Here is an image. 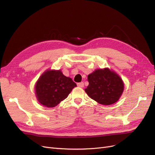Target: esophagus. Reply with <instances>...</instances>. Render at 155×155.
<instances>
[{
  "label": "esophagus",
  "instance_id": "34e87169",
  "mask_svg": "<svg viewBox=\"0 0 155 155\" xmlns=\"http://www.w3.org/2000/svg\"><path fill=\"white\" fill-rule=\"evenodd\" d=\"M78 86L79 87H84V83H83V82H81V83H78Z\"/></svg>",
  "mask_w": 155,
  "mask_h": 155
}]
</instances>
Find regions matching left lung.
<instances>
[{"instance_id": "obj_1", "label": "left lung", "mask_w": 155, "mask_h": 155, "mask_svg": "<svg viewBox=\"0 0 155 155\" xmlns=\"http://www.w3.org/2000/svg\"><path fill=\"white\" fill-rule=\"evenodd\" d=\"M87 78L89 85L85 91L100 104H114L122 95L124 83L118 74L109 68L96 69Z\"/></svg>"}]
</instances>
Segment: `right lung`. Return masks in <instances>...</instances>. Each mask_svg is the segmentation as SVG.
Here are the masks:
<instances>
[{"label":"right lung","instance_id":"right-lung-1","mask_svg":"<svg viewBox=\"0 0 155 155\" xmlns=\"http://www.w3.org/2000/svg\"><path fill=\"white\" fill-rule=\"evenodd\" d=\"M76 87L72 79L65 76L61 70H47L35 83V96L41 105L54 107L66 99Z\"/></svg>","mask_w":155,"mask_h":155}]
</instances>
